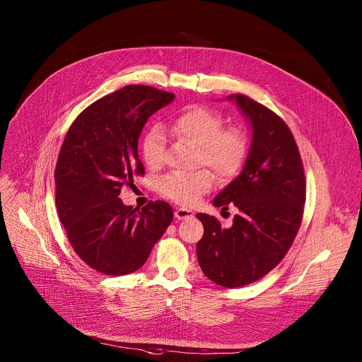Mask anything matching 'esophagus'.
<instances>
[{
  "mask_svg": "<svg viewBox=\"0 0 362 362\" xmlns=\"http://www.w3.org/2000/svg\"><path fill=\"white\" fill-rule=\"evenodd\" d=\"M175 218L179 219V221H183V219H190L193 218V212L186 209V208H177L175 211Z\"/></svg>",
  "mask_w": 362,
  "mask_h": 362,
  "instance_id": "esophagus-1",
  "label": "esophagus"
}]
</instances>
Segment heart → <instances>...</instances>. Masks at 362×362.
Masks as SVG:
<instances>
[{
    "label": "heart",
    "instance_id": "obj_1",
    "mask_svg": "<svg viewBox=\"0 0 362 362\" xmlns=\"http://www.w3.org/2000/svg\"><path fill=\"white\" fill-rule=\"evenodd\" d=\"M223 119L216 112L190 106L172 122L170 132L197 146L196 163L214 170L221 182L232 180L242 169L247 156V137L239 127H222ZM143 162L148 169H159L165 160V134L158 126L150 127L140 143ZM214 175L208 169L189 173H170L160 179L162 196L190 206L214 186Z\"/></svg>",
    "mask_w": 362,
    "mask_h": 362
}]
</instances>
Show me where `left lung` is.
<instances>
[{
	"label": "left lung",
	"mask_w": 362,
	"mask_h": 362,
	"mask_svg": "<svg viewBox=\"0 0 362 362\" xmlns=\"http://www.w3.org/2000/svg\"><path fill=\"white\" fill-rule=\"evenodd\" d=\"M252 126L243 170L215 199L216 208L239 209L230 228L197 214L204 232L197 261L212 282L225 288L249 285L271 272L299 230L306 183L300 154L286 123L245 94H230Z\"/></svg>",
	"instance_id": "left-lung-1"
}]
</instances>
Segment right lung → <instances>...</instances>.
<instances>
[{
    "label": "right lung",
    "mask_w": 362,
    "mask_h": 362,
    "mask_svg": "<svg viewBox=\"0 0 362 362\" xmlns=\"http://www.w3.org/2000/svg\"><path fill=\"white\" fill-rule=\"evenodd\" d=\"M175 94L140 84L98 98L70 126L56 165V204L69 242L94 271L140 269L173 221L170 204H123L120 189L144 175L137 141L147 119Z\"/></svg>",
    "instance_id": "obj_1"
}]
</instances>
